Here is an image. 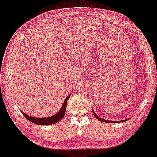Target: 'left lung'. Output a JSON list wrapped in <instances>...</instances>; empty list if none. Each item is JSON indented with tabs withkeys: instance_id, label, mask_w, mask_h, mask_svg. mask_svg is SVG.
Returning <instances> with one entry per match:
<instances>
[{
	"instance_id": "8db88e82",
	"label": "left lung",
	"mask_w": 157,
	"mask_h": 157,
	"mask_svg": "<svg viewBox=\"0 0 157 157\" xmlns=\"http://www.w3.org/2000/svg\"><path fill=\"white\" fill-rule=\"evenodd\" d=\"M92 112H93V113H94V117H96L97 120H100V121H101V122H109V123H112V122H116V121H109V120H104V119H102V118H100V117H99L98 116H97V115L96 114V113H95L94 112V111H92ZM126 120H121V121H119V122H123V121H126Z\"/></svg>"
}]
</instances>
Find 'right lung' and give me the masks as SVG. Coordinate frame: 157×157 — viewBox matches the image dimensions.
I'll return each instance as SVG.
<instances>
[{
    "instance_id": "right-lung-1",
    "label": "right lung",
    "mask_w": 157,
    "mask_h": 157,
    "mask_svg": "<svg viewBox=\"0 0 157 157\" xmlns=\"http://www.w3.org/2000/svg\"><path fill=\"white\" fill-rule=\"evenodd\" d=\"M70 96L66 97V99L63 102V105L62 108H61L60 111H58L55 115L54 116L50 117H46V118H37V117H32L28 116L26 113L22 112V113L24 115V117L27 120H29L30 122H33V123L37 124V125H52V124H55L60 121L62 120V118L64 117L65 113H66V105H67V100H68Z\"/></svg>"
}]
</instances>
